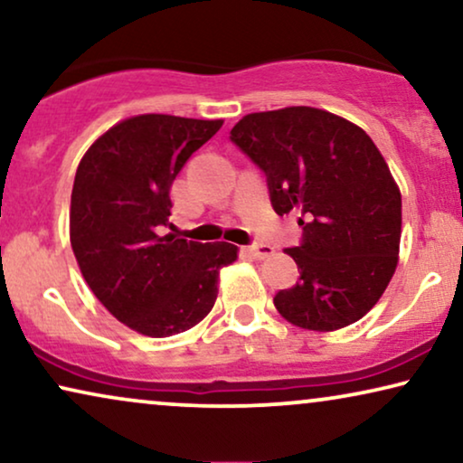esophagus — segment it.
<instances>
[{"label":"esophagus","instance_id":"34e87169","mask_svg":"<svg viewBox=\"0 0 463 463\" xmlns=\"http://www.w3.org/2000/svg\"><path fill=\"white\" fill-rule=\"evenodd\" d=\"M246 252H249L252 259H259V261H261V259H268L274 255L276 250H274V246H269V244H255V246H249Z\"/></svg>","mask_w":463,"mask_h":463}]
</instances>
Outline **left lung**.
Returning <instances> with one entry per match:
<instances>
[{
    "mask_svg": "<svg viewBox=\"0 0 463 463\" xmlns=\"http://www.w3.org/2000/svg\"><path fill=\"white\" fill-rule=\"evenodd\" d=\"M232 141L268 176L278 214H301V271L274 306L290 325L331 333L363 318L394 276L402 200L382 151L350 119L316 107L249 113Z\"/></svg>",
    "mask_w": 463,
    "mask_h": 463,
    "instance_id": "left-lung-1",
    "label": "left lung"
}]
</instances>
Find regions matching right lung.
I'll return each mask as SVG.
<instances>
[{
    "instance_id": "1",
    "label": "right lung",
    "mask_w": 463,
    "mask_h": 463,
    "mask_svg": "<svg viewBox=\"0 0 463 463\" xmlns=\"http://www.w3.org/2000/svg\"><path fill=\"white\" fill-rule=\"evenodd\" d=\"M223 119L143 113L103 132L81 157L69 211L80 271L113 318L147 337L198 325L219 293V271L238 259L230 242L176 238L170 187Z\"/></svg>"
}]
</instances>
